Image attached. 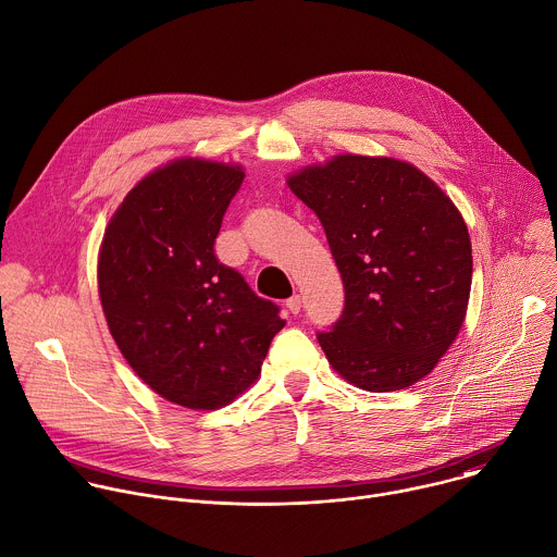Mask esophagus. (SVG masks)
I'll use <instances>...</instances> for the list:
<instances>
[{
    "label": "esophagus",
    "instance_id": "obj_1",
    "mask_svg": "<svg viewBox=\"0 0 557 557\" xmlns=\"http://www.w3.org/2000/svg\"><path fill=\"white\" fill-rule=\"evenodd\" d=\"M286 308L290 314H297L301 310V297L299 295H293L290 299H286Z\"/></svg>",
    "mask_w": 557,
    "mask_h": 557
}]
</instances>
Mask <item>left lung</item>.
<instances>
[{"instance_id":"1","label":"left lung","mask_w":557,"mask_h":557,"mask_svg":"<svg viewBox=\"0 0 557 557\" xmlns=\"http://www.w3.org/2000/svg\"><path fill=\"white\" fill-rule=\"evenodd\" d=\"M321 221L345 308L319 345L364 392L416 385L457 338L472 284L463 216L440 185L394 157L336 154L286 178Z\"/></svg>"}]
</instances>
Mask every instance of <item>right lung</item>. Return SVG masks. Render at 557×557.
<instances>
[{
    "label": "right lung",
    "instance_id": "add662e5",
    "mask_svg": "<svg viewBox=\"0 0 557 557\" xmlns=\"http://www.w3.org/2000/svg\"><path fill=\"white\" fill-rule=\"evenodd\" d=\"M243 178V165L174 159L124 197L102 238L98 290L111 336L154 394L185 409L236 400L286 325L214 253Z\"/></svg>",
    "mask_w": 557,
    "mask_h": 557
}]
</instances>
